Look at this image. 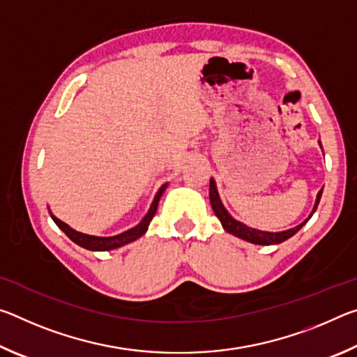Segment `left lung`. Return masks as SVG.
Wrapping results in <instances>:
<instances>
[{
    "label": "left lung",
    "instance_id": "left-lung-1",
    "mask_svg": "<svg viewBox=\"0 0 357 357\" xmlns=\"http://www.w3.org/2000/svg\"><path fill=\"white\" fill-rule=\"evenodd\" d=\"M321 144V143H319ZM321 193L323 189L318 192L317 195V202H315V206H313V211L309 215V219L315 213L317 208H318V203H319V198H321ZM209 200L211 204H213V211L214 214L217 215V219L220 220L222 227L225 231L234 234V236H238L241 239L247 241V243H252V244H258V245H273V244H280L283 241L289 239L291 236H294L296 233L299 231V229L305 225L309 219H305L304 222L301 223V225L294 227V228H289L285 229V231H277V233H271V231H261V229H255V228H250L244 225L243 222H239L236 219H233L231 215L228 214V211L225 209V206L222 204V200L219 197V192H217V185H215V181L211 178L209 181Z\"/></svg>",
    "mask_w": 357,
    "mask_h": 357
}]
</instances>
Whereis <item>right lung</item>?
<instances>
[{"label":"right lung","instance_id":"1","mask_svg":"<svg viewBox=\"0 0 357 357\" xmlns=\"http://www.w3.org/2000/svg\"><path fill=\"white\" fill-rule=\"evenodd\" d=\"M168 184H164L159 189V192L155 193L154 197V202L153 204H151V208L148 211V214L143 217L142 222L138 223L137 227L128 229V231L121 233V234H116V236H108V238H102V236H91V234H84V233H80V231H75L74 228H70L68 223L61 222L59 219H56L55 215H52L53 222L56 223V225L63 229V231L66 233V236H68L70 241H74L75 244H78L80 247H83V249H88V250H98V252H104V250H113V249H118V247L121 245H126L132 243V241L138 239L140 236H143L144 233H146V229L149 227L151 220H153V217L157 211V204H159V200L162 197V193L165 192Z\"/></svg>","mask_w":357,"mask_h":357}]
</instances>
